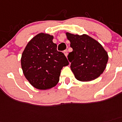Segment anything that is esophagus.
<instances>
[{"label":"esophagus","mask_w":122,"mask_h":122,"mask_svg":"<svg viewBox=\"0 0 122 122\" xmlns=\"http://www.w3.org/2000/svg\"><path fill=\"white\" fill-rule=\"evenodd\" d=\"M64 55H65V56H67V55H68V51H67V50H65L64 51Z\"/></svg>","instance_id":"34e87169"}]
</instances>
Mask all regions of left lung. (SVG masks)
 Returning <instances> with one entry per match:
<instances>
[{
    "instance_id": "left-lung-1",
    "label": "left lung",
    "mask_w": 122,
    "mask_h": 122,
    "mask_svg": "<svg viewBox=\"0 0 122 122\" xmlns=\"http://www.w3.org/2000/svg\"><path fill=\"white\" fill-rule=\"evenodd\" d=\"M73 51L67 57L71 71L80 81H90L98 78L105 69L108 56L99 42L83 34L66 33Z\"/></svg>"
}]
</instances>
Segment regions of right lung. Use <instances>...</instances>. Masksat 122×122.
I'll return each mask as SVG.
<instances>
[{
    "label": "right lung",
    "instance_id": "add662e5",
    "mask_svg": "<svg viewBox=\"0 0 122 122\" xmlns=\"http://www.w3.org/2000/svg\"><path fill=\"white\" fill-rule=\"evenodd\" d=\"M53 38L49 34H38L28 43L21 55L24 75L37 89L55 87L60 80L61 69L69 64L64 54L57 51Z\"/></svg>",
    "mask_w": 122,
    "mask_h": 122
}]
</instances>
